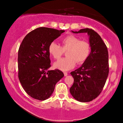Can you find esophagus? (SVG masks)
Segmentation results:
<instances>
[{
    "instance_id": "34e87169",
    "label": "esophagus",
    "mask_w": 123,
    "mask_h": 123,
    "mask_svg": "<svg viewBox=\"0 0 123 123\" xmlns=\"http://www.w3.org/2000/svg\"><path fill=\"white\" fill-rule=\"evenodd\" d=\"M63 73H64V76H66L68 75V73L66 72H65Z\"/></svg>"
}]
</instances>
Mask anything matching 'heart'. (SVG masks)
<instances>
[{
  "label": "heart",
  "instance_id": "1",
  "mask_svg": "<svg viewBox=\"0 0 123 123\" xmlns=\"http://www.w3.org/2000/svg\"><path fill=\"white\" fill-rule=\"evenodd\" d=\"M61 46L53 42L49 46V52L54 59L58 60L66 52L67 57L61 59L54 63V67L66 71L72 69L77 64L86 61L91 53V46L88 41L80 40L74 35H68L61 39Z\"/></svg>",
  "mask_w": 123,
  "mask_h": 123
}]
</instances>
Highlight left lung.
<instances>
[{
	"mask_svg": "<svg viewBox=\"0 0 123 123\" xmlns=\"http://www.w3.org/2000/svg\"><path fill=\"white\" fill-rule=\"evenodd\" d=\"M73 33H87L90 36L91 51L81 67L72 72L74 83L70 92L75 99L90 102L102 92L109 74V54L105 43L92 29H81Z\"/></svg>",
	"mask_w": 123,
	"mask_h": 123,
	"instance_id": "left-lung-1",
	"label": "left lung"
}]
</instances>
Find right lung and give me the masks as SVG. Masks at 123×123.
Here are the masks:
<instances>
[{
	"instance_id": "add662e5",
	"label": "right lung",
	"mask_w": 123,
	"mask_h": 123,
	"mask_svg": "<svg viewBox=\"0 0 123 123\" xmlns=\"http://www.w3.org/2000/svg\"><path fill=\"white\" fill-rule=\"evenodd\" d=\"M64 32L40 27L28 33L21 42L18 54V78L32 98L47 99L64 76L59 69L47 70L51 66L49 45Z\"/></svg>"
}]
</instances>
